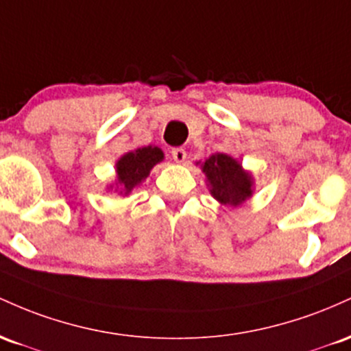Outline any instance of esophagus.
Wrapping results in <instances>:
<instances>
[{
    "label": "esophagus",
    "instance_id": "34e87169",
    "mask_svg": "<svg viewBox=\"0 0 351 351\" xmlns=\"http://www.w3.org/2000/svg\"><path fill=\"white\" fill-rule=\"evenodd\" d=\"M171 154H172V159L176 160V162H184V160H186V157H187V152H186V149H182V147H174L171 151Z\"/></svg>",
    "mask_w": 351,
    "mask_h": 351
}]
</instances>
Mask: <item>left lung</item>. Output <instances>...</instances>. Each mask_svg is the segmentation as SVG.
<instances>
[{"label":"left lung","instance_id":"left-lung-1","mask_svg":"<svg viewBox=\"0 0 351 351\" xmlns=\"http://www.w3.org/2000/svg\"><path fill=\"white\" fill-rule=\"evenodd\" d=\"M202 169L210 184V194L219 202L226 206H239L252 195V177L243 172L242 165L230 156H210Z\"/></svg>","mask_w":351,"mask_h":351}]
</instances>
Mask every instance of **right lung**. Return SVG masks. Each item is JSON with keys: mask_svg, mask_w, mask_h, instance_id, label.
<instances>
[{"mask_svg": "<svg viewBox=\"0 0 351 351\" xmlns=\"http://www.w3.org/2000/svg\"><path fill=\"white\" fill-rule=\"evenodd\" d=\"M164 159L162 151L159 147H147L136 149L134 152H128L117 162V180L121 184V194H129L137 184H141L145 177L149 176L151 169L157 162Z\"/></svg>", "mask_w": 351, "mask_h": 351, "instance_id": "obj_1", "label": "right lung"}]
</instances>
